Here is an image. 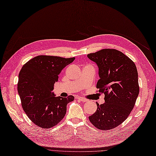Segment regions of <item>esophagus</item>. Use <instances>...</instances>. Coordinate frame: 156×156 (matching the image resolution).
Returning a JSON list of instances; mask_svg holds the SVG:
<instances>
[{"mask_svg": "<svg viewBox=\"0 0 156 156\" xmlns=\"http://www.w3.org/2000/svg\"><path fill=\"white\" fill-rule=\"evenodd\" d=\"M78 99L80 101H83V102H85V101H88L87 99L85 98H83V97H78Z\"/></svg>", "mask_w": 156, "mask_h": 156, "instance_id": "esophagus-1", "label": "esophagus"}]
</instances>
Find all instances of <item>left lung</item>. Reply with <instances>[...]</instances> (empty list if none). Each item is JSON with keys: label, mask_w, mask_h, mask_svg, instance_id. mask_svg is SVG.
Listing matches in <instances>:
<instances>
[{"label": "left lung", "mask_w": 156, "mask_h": 156, "mask_svg": "<svg viewBox=\"0 0 156 156\" xmlns=\"http://www.w3.org/2000/svg\"><path fill=\"white\" fill-rule=\"evenodd\" d=\"M99 68L96 88L104 93L105 103H96V111L89 117L95 127L102 130L116 128L128 118L140 93L134 62L122 52L103 49L87 55Z\"/></svg>", "instance_id": "left-lung-1"}]
</instances>
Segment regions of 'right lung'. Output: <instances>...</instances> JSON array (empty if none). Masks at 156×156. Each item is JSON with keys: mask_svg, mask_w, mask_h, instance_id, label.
Masks as SVG:
<instances>
[{"mask_svg": "<svg viewBox=\"0 0 156 156\" xmlns=\"http://www.w3.org/2000/svg\"><path fill=\"white\" fill-rule=\"evenodd\" d=\"M75 58L39 55L23 66L17 85L23 110L36 125L49 129L64 118L67 103L74 100L72 95L56 97L52 90L58 74Z\"/></svg>", "mask_w": 156, "mask_h": 156, "instance_id": "add662e5", "label": "right lung"}]
</instances>
